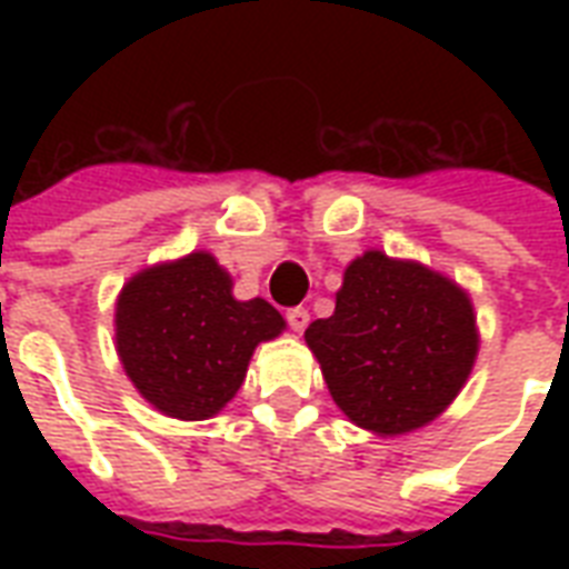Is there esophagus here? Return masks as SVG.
Segmentation results:
<instances>
[{"label":"esophagus","mask_w":569,"mask_h":569,"mask_svg":"<svg viewBox=\"0 0 569 569\" xmlns=\"http://www.w3.org/2000/svg\"><path fill=\"white\" fill-rule=\"evenodd\" d=\"M286 321H289V328L301 333V330L307 328V325H310V312L303 310V307H295V310L286 312Z\"/></svg>","instance_id":"obj_1"}]
</instances>
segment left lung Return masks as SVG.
Masks as SVG:
<instances>
[{
    "label": "left lung",
    "instance_id": "obj_1",
    "mask_svg": "<svg viewBox=\"0 0 569 569\" xmlns=\"http://www.w3.org/2000/svg\"><path fill=\"white\" fill-rule=\"evenodd\" d=\"M303 339L339 410L378 437L433 422L478 357L469 295L440 271L380 250L346 268L337 310Z\"/></svg>",
    "mask_w": 569,
    "mask_h": 569
}]
</instances>
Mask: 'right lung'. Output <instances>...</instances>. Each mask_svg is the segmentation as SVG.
<instances>
[{
	"instance_id": "add662e5",
	"label": "right lung",
	"mask_w": 569,
	"mask_h": 569,
	"mask_svg": "<svg viewBox=\"0 0 569 569\" xmlns=\"http://www.w3.org/2000/svg\"><path fill=\"white\" fill-rule=\"evenodd\" d=\"M283 328L262 298L236 301L230 274L206 250L138 271L114 307L129 380L159 413L182 422L218 413L239 392L253 348Z\"/></svg>"
}]
</instances>
